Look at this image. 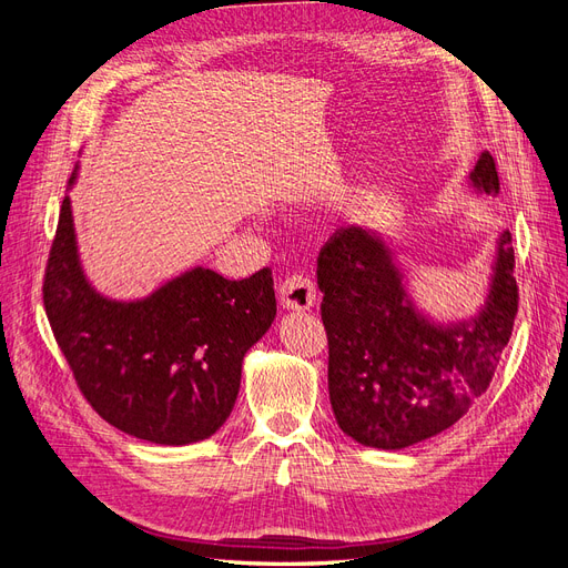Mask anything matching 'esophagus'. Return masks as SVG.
Wrapping results in <instances>:
<instances>
[{
  "instance_id": "1",
  "label": "esophagus",
  "mask_w": 568,
  "mask_h": 568,
  "mask_svg": "<svg viewBox=\"0 0 568 568\" xmlns=\"http://www.w3.org/2000/svg\"><path fill=\"white\" fill-rule=\"evenodd\" d=\"M280 301L286 311H311L317 301L315 282L305 274H291L280 284Z\"/></svg>"
}]
</instances>
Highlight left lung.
<instances>
[{
  "label": "left lung",
  "instance_id": "obj_1",
  "mask_svg": "<svg viewBox=\"0 0 568 568\" xmlns=\"http://www.w3.org/2000/svg\"><path fill=\"white\" fill-rule=\"evenodd\" d=\"M497 194L488 151L469 173ZM511 234L500 232L486 301L469 317L438 322L409 296L405 270L382 234L346 225L317 257L322 322L329 338V400L341 432L367 448L403 450L457 424L493 382L519 294Z\"/></svg>",
  "mask_w": 568,
  "mask_h": 568
}]
</instances>
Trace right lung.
<instances>
[{
  "label": "right lung",
  "mask_w": 568,
  "mask_h": 568,
  "mask_svg": "<svg viewBox=\"0 0 568 568\" xmlns=\"http://www.w3.org/2000/svg\"><path fill=\"white\" fill-rule=\"evenodd\" d=\"M44 307L84 398L111 426L159 445L205 440L227 422L244 355L277 315L267 267L234 282L194 265L149 296H104L84 274L71 196L49 253Z\"/></svg>",
  "instance_id": "1"
}]
</instances>
